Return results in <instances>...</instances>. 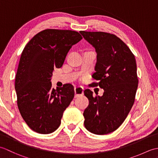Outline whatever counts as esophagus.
<instances>
[{
    "instance_id": "esophagus-1",
    "label": "esophagus",
    "mask_w": 158,
    "mask_h": 158,
    "mask_svg": "<svg viewBox=\"0 0 158 158\" xmlns=\"http://www.w3.org/2000/svg\"><path fill=\"white\" fill-rule=\"evenodd\" d=\"M83 94V88L81 86L75 87V96L78 97Z\"/></svg>"
}]
</instances>
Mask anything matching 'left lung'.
Masks as SVG:
<instances>
[{
  "instance_id": "8db88e82",
  "label": "left lung",
  "mask_w": 158,
  "mask_h": 158,
  "mask_svg": "<svg viewBox=\"0 0 158 158\" xmlns=\"http://www.w3.org/2000/svg\"><path fill=\"white\" fill-rule=\"evenodd\" d=\"M97 53L92 83L104 89L102 96L84 91L89 105L83 112L84 126L95 135L116 130L126 119L134 105L138 88L135 57L117 36L104 32L81 31Z\"/></svg>"
}]
</instances>
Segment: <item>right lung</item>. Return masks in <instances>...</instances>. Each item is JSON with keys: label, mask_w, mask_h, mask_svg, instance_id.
I'll return each instance as SVG.
<instances>
[{"label": "right lung", "mask_w": 158, "mask_h": 158, "mask_svg": "<svg viewBox=\"0 0 158 158\" xmlns=\"http://www.w3.org/2000/svg\"><path fill=\"white\" fill-rule=\"evenodd\" d=\"M81 39L76 31L46 29L23 50L15 81L17 102L22 118L36 132L47 135L58 129L74 98L71 84L55 89L51 79L54 68L62 66L70 49Z\"/></svg>", "instance_id": "1"}]
</instances>
